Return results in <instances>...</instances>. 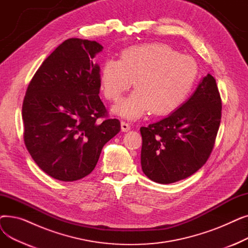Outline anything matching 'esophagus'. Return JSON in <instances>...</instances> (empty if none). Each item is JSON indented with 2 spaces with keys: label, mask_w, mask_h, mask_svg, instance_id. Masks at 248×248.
<instances>
[{
  "label": "esophagus",
  "mask_w": 248,
  "mask_h": 248,
  "mask_svg": "<svg viewBox=\"0 0 248 248\" xmlns=\"http://www.w3.org/2000/svg\"><path fill=\"white\" fill-rule=\"evenodd\" d=\"M121 128H122L123 132H128L129 129H131V125H129L128 123L122 122V123H121Z\"/></svg>",
  "instance_id": "obj_1"
}]
</instances>
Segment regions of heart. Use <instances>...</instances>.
Masks as SVG:
<instances>
[{
  "label": "heart",
  "instance_id": "heart-1",
  "mask_svg": "<svg viewBox=\"0 0 248 248\" xmlns=\"http://www.w3.org/2000/svg\"><path fill=\"white\" fill-rule=\"evenodd\" d=\"M199 65L190 55L173 47L152 43L128 47L120 60L108 59L100 70V87L108 100L115 102L133 85L136 91L114 108L126 119L148 111L168 115L186 102L197 83Z\"/></svg>",
  "mask_w": 248,
  "mask_h": 248
}]
</instances>
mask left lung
<instances>
[{"label":"left lung","mask_w":248,"mask_h":248,"mask_svg":"<svg viewBox=\"0 0 248 248\" xmlns=\"http://www.w3.org/2000/svg\"><path fill=\"white\" fill-rule=\"evenodd\" d=\"M221 109L216 80L208 74L180 108L140 128L142 172L161 184L175 183L196 173L214 148Z\"/></svg>","instance_id":"8db88e82"}]
</instances>
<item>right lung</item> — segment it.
<instances>
[{"label": "right lung", "instance_id": "obj_1", "mask_svg": "<svg viewBox=\"0 0 248 248\" xmlns=\"http://www.w3.org/2000/svg\"><path fill=\"white\" fill-rule=\"evenodd\" d=\"M102 46L79 38L60 44L31 79L23 101L24 142L43 172L59 181L93 171L103 146L121 131L98 95Z\"/></svg>", "mask_w": 248, "mask_h": 248}]
</instances>
